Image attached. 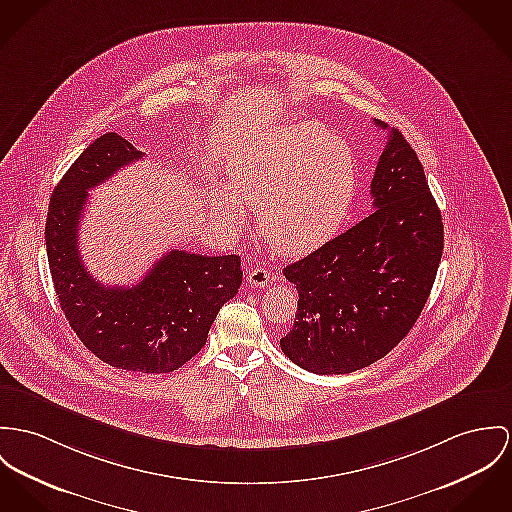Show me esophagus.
Listing matches in <instances>:
<instances>
[{
  "instance_id": "34e87169",
  "label": "esophagus",
  "mask_w": 512,
  "mask_h": 512,
  "mask_svg": "<svg viewBox=\"0 0 512 512\" xmlns=\"http://www.w3.org/2000/svg\"><path fill=\"white\" fill-rule=\"evenodd\" d=\"M247 282L253 286V288H263L271 282V273L265 271V269H249L247 271Z\"/></svg>"
}]
</instances>
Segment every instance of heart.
I'll return each mask as SVG.
<instances>
[{"label":"heart","mask_w":512,"mask_h":512,"mask_svg":"<svg viewBox=\"0 0 512 512\" xmlns=\"http://www.w3.org/2000/svg\"><path fill=\"white\" fill-rule=\"evenodd\" d=\"M232 187L214 193L216 214L236 224L255 204L261 234L282 255H306L345 224L356 191L347 142L317 122H290L243 140L230 159Z\"/></svg>","instance_id":"heart-1"}]
</instances>
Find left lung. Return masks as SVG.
<instances>
[{
	"label": "left lung",
	"instance_id": "1",
	"mask_svg": "<svg viewBox=\"0 0 512 512\" xmlns=\"http://www.w3.org/2000/svg\"><path fill=\"white\" fill-rule=\"evenodd\" d=\"M388 130L374 212L288 265L298 312L280 349L315 374H349L390 353L423 312L444 247L440 210L415 150Z\"/></svg>",
	"mask_w": 512,
	"mask_h": 512
}]
</instances>
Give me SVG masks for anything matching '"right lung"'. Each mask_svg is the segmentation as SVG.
Returning a JSON list of instances; mask_svg holds the SVG:
<instances>
[{
    "instance_id": "1",
    "label": "right lung",
    "mask_w": 512,
    "mask_h": 512,
    "mask_svg": "<svg viewBox=\"0 0 512 512\" xmlns=\"http://www.w3.org/2000/svg\"><path fill=\"white\" fill-rule=\"evenodd\" d=\"M142 158L117 132L97 138L56 185L44 239L60 308L81 343L111 366L163 374L204 347L220 308L236 296L243 271L237 255L173 249L134 286H105L89 275L78 247L87 193Z\"/></svg>"
}]
</instances>
